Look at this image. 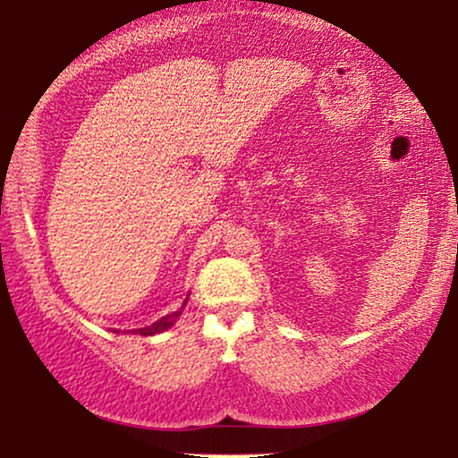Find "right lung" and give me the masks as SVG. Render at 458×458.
I'll return each instance as SVG.
<instances>
[{
  "label": "right lung",
  "mask_w": 458,
  "mask_h": 458,
  "mask_svg": "<svg viewBox=\"0 0 458 458\" xmlns=\"http://www.w3.org/2000/svg\"><path fill=\"white\" fill-rule=\"evenodd\" d=\"M184 306H186V299H184L182 308L176 310V312H172V314L163 316V318L157 320V323H152L150 327H142V329H135L133 333H140V335H155V333H163V331H167L169 327H172L174 323H176V320H178V316L182 314Z\"/></svg>",
  "instance_id": "right-lung-1"
}]
</instances>
